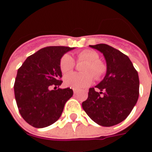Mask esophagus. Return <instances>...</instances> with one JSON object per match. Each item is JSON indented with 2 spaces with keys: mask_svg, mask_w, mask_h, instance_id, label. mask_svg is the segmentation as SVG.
Returning <instances> with one entry per match:
<instances>
[{
  "mask_svg": "<svg viewBox=\"0 0 152 152\" xmlns=\"http://www.w3.org/2000/svg\"><path fill=\"white\" fill-rule=\"evenodd\" d=\"M77 92H78V90H77V89H73V93H74L75 94H77Z\"/></svg>",
  "mask_w": 152,
  "mask_h": 152,
  "instance_id": "obj_1",
  "label": "esophagus"
}]
</instances>
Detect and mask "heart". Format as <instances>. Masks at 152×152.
Returning <instances> with one entry per match:
<instances>
[{"label": "heart", "instance_id": "b5f03b06", "mask_svg": "<svg viewBox=\"0 0 152 152\" xmlns=\"http://www.w3.org/2000/svg\"><path fill=\"white\" fill-rule=\"evenodd\" d=\"M78 62H86L81 67L83 73L72 72L64 76V85L72 89H83L90 86L94 80L100 79L107 72V66L102 61L99 60V53L92 50H84L77 53ZM75 66V61L69 54L62 56L59 62L60 71L63 74L70 72ZM94 75H93L92 74Z\"/></svg>", "mask_w": 152, "mask_h": 152}]
</instances>
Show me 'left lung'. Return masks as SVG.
I'll list each match as a JSON object with an SVG mask.
<instances>
[{"label": "left lung", "instance_id": "1", "mask_svg": "<svg viewBox=\"0 0 152 152\" xmlns=\"http://www.w3.org/2000/svg\"><path fill=\"white\" fill-rule=\"evenodd\" d=\"M89 46L102 53L107 63V73L95 86L100 92L90 88L82 107L98 124L113 126L125 120L137 103L138 74L129 57L116 49L106 44Z\"/></svg>", "mask_w": 152, "mask_h": 152}]
</instances>
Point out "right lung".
Returning <instances> with one entry per match:
<instances>
[{"mask_svg":"<svg viewBox=\"0 0 152 152\" xmlns=\"http://www.w3.org/2000/svg\"><path fill=\"white\" fill-rule=\"evenodd\" d=\"M74 48L49 46L40 49L25 60L15 79V96L24 121L35 128H45L56 122L66 101L73 95L70 88L57 89L63 81L59 62ZM55 86L54 90H50Z\"/></svg>","mask_w":152,"mask_h":152,"instance_id":"right-lung-1","label":"right lung"}]
</instances>
